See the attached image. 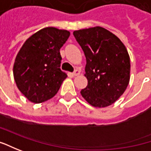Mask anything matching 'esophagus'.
Returning <instances> with one entry per match:
<instances>
[{"mask_svg": "<svg viewBox=\"0 0 151 151\" xmlns=\"http://www.w3.org/2000/svg\"><path fill=\"white\" fill-rule=\"evenodd\" d=\"M80 74V70L78 69V68H76L75 70H74V72L73 73V76H78Z\"/></svg>", "mask_w": 151, "mask_h": 151, "instance_id": "1", "label": "esophagus"}]
</instances>
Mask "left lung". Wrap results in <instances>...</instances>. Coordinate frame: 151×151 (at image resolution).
Returning <instances> with one entry per match:
<instances>
[{"instance_id":"1","label":"left lung","mask_w":151,"mask_h":151,"mask_svg":"<svg viewBox=\"0 0 151 151\" xmlns=\"http://www.w3.org/2000/svg\"><path fill=\"white\" fill-rule=\"evenodd\" d=\"M86 58L88 85L81 90L92 106H109L124 93L129 82L130 60L117 37L101 27L73 32Z\"/></svg>"}]
</instances>
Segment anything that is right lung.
Here are the masks:
<instances>
[{"mask_svg":"<svg viewBox=\"0 0 151 151\" xmlns=\"http://www.w3.org/2000/svg\"><path fill=\"white\" fill-rule=\"evenodd\" d=\"M70 36L67 30L42 29L25 42L15 59L13 75L18 89L39 104L58 93L67 74L60 69V48Z\"/></svg>","mask_w":151,"mask_h":151,"instance_id":"add662e5","label":"right lung"}]
</instances>
